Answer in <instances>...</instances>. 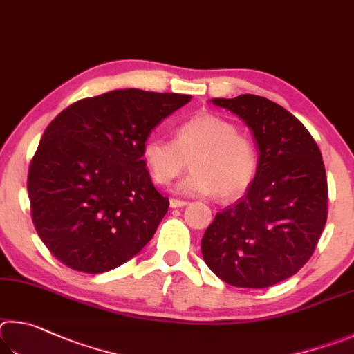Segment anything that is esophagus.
Segmentation results:
<instances>
[{
	"mask_svg": "<svg viewBox=\"0 0 354 354\" xmlns=\"http://www.w3.org/2000/svg\"><path fill=\"white\" fill-rule=\"evenodd\" d=\"M169 203H171V207L172 208H182V207H185V205H188V202L187 201H180V199H172L169 201Z\"/></svg>",
	"mask_w": 354,
	"mask_h": 354,
	"instance_id": "obj_1",
	"label": "esophagus"
}]
</instances>
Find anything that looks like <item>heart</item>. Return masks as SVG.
Wrapping results in <instances>:
<instances>
[{
	"instance_id": "b5f03b06",
	"label": "heart",
	"mask_w": 354,
	"mask_h": 354,
	"mask_svg": "<svg viewBox=\"0 0 354 354\" xmlns=\"http://www.w3.org/2000/svg\"><path fill=\"white\" fill-rule=\"evenodd\" d=\"M142 161L152 180L163 187L180 176L189 161L193 171L177 189L189 196L218 194L222 201L245 194L259 165L255 142L239 133L234 122L207 111L178 124L174 141L146 140Z\"/></svg>"
}]
</instances>
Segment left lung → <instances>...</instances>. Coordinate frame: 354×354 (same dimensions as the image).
<instances>
[{
  "instance_id": "8db88e82",
  "label": "left lung",
  "mask_w": 354,
  "mask_h": 354,
  "mask_svg": "<svg viewBox=\"0 0 354 354\" xmlns=\"http://www.w3.org/2000/svg\"><path fill=\"white\" fill-rule=\"evenodd\" d=\"M212 101L252 129L259 165L244 197L205 230L203 259L232 286H274L308 263L325 228L328 183L320 149L292 113L268 97Z\"/></svg>"
}]
</instances>
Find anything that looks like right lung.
<instances>
[{"mask_svg":"<svg viewBox=\"0 0 354 354\" xmlns=\"http://www.w3.org/2000/svg\"><path fill=\"white\" fill-rule=\"evenodd\" d=\"M188 95L115 90L71 104L43 133L29 165L30 216L48 250L74 270L102 274L135 257L169 208L142 145Z\"/></svg>","mask_w":354,"mask_h":354,"instance_id":"1","label":"right lung"}]
</instances>
